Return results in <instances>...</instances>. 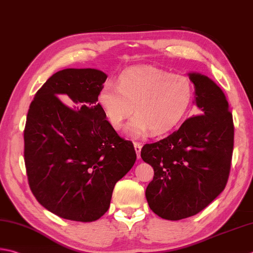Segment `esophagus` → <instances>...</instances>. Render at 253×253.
Instances as JSON below:
<instances>
[{
  "instance_id": "34e87169",
  "label": "esophagus",
  "mask_w": 253,
  "mask_h": 253,
  "mask_svg": "<svg viewBox=\"0 0 253 253\" xmlns=\"http://www.w3.org/2000/svg\"><path fill=\"white\" fill-rule=\"evenodd\" d=\"M133 147H135V150L137 152V158H138V159H139V158H140V151H141V148H142L141 143L133 142Z\"/></svg>"
}]
</instances>
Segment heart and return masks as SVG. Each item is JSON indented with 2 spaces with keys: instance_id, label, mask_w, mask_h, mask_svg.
Wrapping results in <instances>:
<instances>
[{
  "instance_id": "b5f03b06",
  "label": "heart",
  "mask_w": 253,
  "mask_h": 253,
  "mask_svg": "<svg viewBox=\"0 0 253 253\" xmlns=\"http://www.w3.org/2000/svg\"><path fill=\"white\" fill-rule=\"evenodd\" d=\"M193 97L194 86L184 74L153 67H133L120 74L117 85L104 83L97 103L115 129L122 128L135 111L126 132L141 137L149 131L162 135L174 129L186 115Z\"/></svg>"
}]
</instances>
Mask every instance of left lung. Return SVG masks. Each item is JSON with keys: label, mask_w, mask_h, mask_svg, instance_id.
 <instances>
[{"label": "left lung", "mask_w": 253, "mask_h": 253, "mask_svg": "<svg viewBox=\"0 0 253 253\" xmlns=\"http://www.w3.org/2000/svg\"><path fill=\"white\" fill-rule=\"evenodd\" d=\"M189 76L201 114L141 149L142 160L155 171L146 190L147 202L168 220L196 215L224 191L234 150V121L224 92L206 76Z\"/></svg>", "instance_id": "1"}]
</instances>
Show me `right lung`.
I'll list each match as a JSON object with an SVG mask.
<instances>
[{
  "label": "right lung",
  "instance_id": "right-lung-1",
  "mask_svg": "<svg viewBox=\"0 0 253 253\" xmlns=\"http://www.w3.org/2000/svg\"><path fill=\"white\" fill-rule=\"evenodd\" d=\"M106 79L96 69H64L29 106L24 130L29 187L44 209L64 219L101 218L116 182L136 161L132 142L118 136L97 103Z\"/></svg>",
  "mask_w": 253,
  "mask_h": 253
}]
</instances>
